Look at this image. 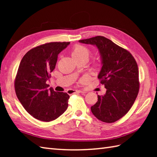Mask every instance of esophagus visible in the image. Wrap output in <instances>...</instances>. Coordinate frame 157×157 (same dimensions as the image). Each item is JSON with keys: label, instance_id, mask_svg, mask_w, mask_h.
<instances>
[{"label": "esophagus", "instance_id": "obj_1", "mask_svg": "<svg viewBox=\"0 0 157 157\" xmlns=\"http://www.w3.org/2000/svg\"><path fill=\"white\" fill-rule=\"evenodd\" d=\"M85 92L84 90H67V94H75V93H83Z\"/></svg>", "mask_w": 157, "mask_h": 157}]
</instances>
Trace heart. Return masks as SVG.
I'll use <instances>...</instances> for the list:
<instances>
[{
    "label": "heart",
    "instance_id": "1",
    "mask_svg": "<svg viewBox=\"0 0 157 157\" xmlns=\"http://www.w3.org/2000/svg\"><path fill=\"white\" fill-rule=\"evenodd\" d=\"M71 55L73 59H79V58H87L90 55V51L82 45H76L73 48L71 52Z\"/></svg>",
    "mask_w": 157,
    "mask_h": 157
}]
</instances>
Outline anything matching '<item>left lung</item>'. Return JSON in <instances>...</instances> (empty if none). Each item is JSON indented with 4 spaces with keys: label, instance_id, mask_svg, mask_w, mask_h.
<instances>
[{
    "label": "left lung",
    "instance_id": "1",
    "mask_svg": "<svg viewBox=\"0 0 157 157\" xmlns=\"http://www.w3.org/2000/svg\"><path fill=\"white\" fill-rule=\"evenodd\" d=\"M79 42L98 48L102 65L98 78L106 90L104 95H98V101L91 106V111L101 121H117L129 111L138 96L137 63L127 50L103 36L81 40Z\"/></svg>",
    "mask_w": 157,
    "mask_h": 157
}]
</instances>
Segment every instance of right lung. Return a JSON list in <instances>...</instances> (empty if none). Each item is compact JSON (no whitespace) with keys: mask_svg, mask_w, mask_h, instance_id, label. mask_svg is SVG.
Returning a JSON list of instances; mask_svg holds the SVG:
<instances>
[{"mask_svg":"<svg viewBox=\"0 0 157 157\" xmlns=\"http://www.w3.org/2000/svg\"><path fill=\"white\" fill-rule=\"evenodd\" d=\"M69 44L46 43L29 51L20 62L15 81L16 95L27 112L40 121H53L68 107L69 96L48 88L46 82L55 68L58 55Z\"/></svg>","mask_w":157,"mask_h":157,"instance_id":"right-lung-1","label":"right lung"}]
</instances>
